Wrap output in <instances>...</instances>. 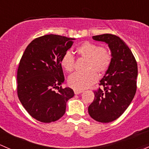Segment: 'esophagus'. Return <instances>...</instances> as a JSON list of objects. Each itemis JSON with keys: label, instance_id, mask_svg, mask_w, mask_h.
I'll use <instances>...</instances> for the list:
<instances>
[{"label": "esophagus", "instance_id": "esophagus-1", "mask_svg": "<svg viewBox=\"0 0 149 149\" xmlns=\"http://www.w3.org/2000/svg\"><path fill=\"white\" fill-rule=\"evenodd\" d=\"M82 92L83 91H82V90H74V93L75 95H79V94H80V93H82Z\"/></svg>", "mask_w": 149, "mask_h": 149}]
</instances>
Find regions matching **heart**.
<instances>
[{"label":"heart","instance_id":"1","mask_svg":"<svg viewBox=\"0 0 149 149\" xmlns=\"http://www.w3.org/2000/svg\"><path fill=\"white\" fill-rule=\"evenodd\" d=\"M78 54L86 59L85 71L77 72L68 78L69 85L77 90H82L90 87L97 79V74H103L108 70L112 61V56L105 47L85 41L77 49ZM74 57L70 52L64 54L61 59V65L67 72H72L74 68Z\"/></svg>","mask_w":149,"mask_h":149}]
</instances>
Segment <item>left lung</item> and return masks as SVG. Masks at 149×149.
Segmentation results:
<instances>
[{
    "mask_svg": "<svg viewBox=\"0 0 149 149\" xmlns=\"http://www.w3.org/2000/svg\"><path fill=\"white\" fill-rule=\"evenodd\" d=\"M93 39L108 44L112 61L100 81L102 88L94 92V100L88 107V113L96 121L110 123L120 117L134 97L137 62L131 49L118 36L105 33L93 36Z\"/></svg>",
    "mask_w": 149,
    "mask_h": 149,
    "instance_id": "8db88e82",
    "label": "left lung"
}]
</instances>
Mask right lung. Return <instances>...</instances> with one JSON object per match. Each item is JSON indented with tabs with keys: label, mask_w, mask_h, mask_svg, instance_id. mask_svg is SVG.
Returning a JSON list of instances; mask_svg holds the SVG:
<instances>
[{
	"label": "right lung",
	"mask_w": 149,
	"mask_h": 149,
	"mask_svg": "<svg viewBox=\"0 0 149 149\" xmlns=\"http://www.w3.org/2000/svg\"><path fill=\"white\" fill-rule=\"evenodd\" d=\"M74 39L49 34L33 39L24 51L17 72V93L31 117L42 123L59 120L68 100L74 95L70 87H59L64 77L61 59ZM57 88L58 93L53 90Z\"/></svg>",
	"instance_id": "1"
}]
</instances>
